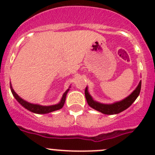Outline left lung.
I'll use <instances>...</instances> for the list:
<instances>
[{"label": "left lung", "mask_w": 155, "mask_h": 155, "mask_svg": "<svg viewBox=\"0 0 155 155\" xmlns=\"http://www.w3.org/2000/svg\"><path fill=\"white\" fill-rule=\"evenodd\" d=\"M141 86H142V81H140L137 87H136V89L129 97H127L122 101H120L115 102V103L110 104H101L95 101L94 100L92 99V97H91V95L89 94L88 91H87V87L85 88V97H86L88 105L90 107H92V108L96 109V110L99 111V112L104 113V114H107V115L117 114V113L125 110L126 108H129L135 101V100L137 99V97L140 94Z\"/></svg>", "instance_id": "obj_1"}]
</instances>
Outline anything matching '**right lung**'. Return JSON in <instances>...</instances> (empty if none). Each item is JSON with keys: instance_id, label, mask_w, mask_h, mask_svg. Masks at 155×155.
Here are the masks:
<instances>
[{"instance_id": "add662e5", "label": "right lung", "mask_w": 155, "mask_h": 155, "mask_svg": "<svg viewBox=\"0 0 155 155\" xmlns=\"http://www.w3.org/2000/svg\"><path fill=\"white\" fill-rule=\"evenodd\" d=\"M10 89L11 92L13 93V97H15V99L18 101L19 103L21 104V105L24 107L25 108L28 109L30 112H32V113H38V114H45V113H51V112H54V111L58 110V109H60V108H63V104L65 103L66 101V97H67V94H68V91H69V88H68L67 91H66L63 95V97H62V99H61L60 102L57 104H54V105H50V106H42L40 105V104H31L29 103V102L25 101L22 98H21L19 96H18L15 92H14V90L13 89V87H12V85H11L10 83Z\"/></svg>"}]
</instances>
